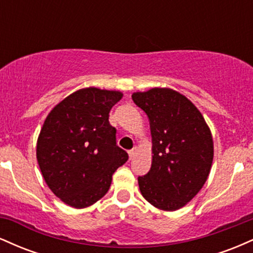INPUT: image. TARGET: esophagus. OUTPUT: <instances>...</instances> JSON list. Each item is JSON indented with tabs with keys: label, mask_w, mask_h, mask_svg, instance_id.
I'll return each mask as SVG.
<instances>
[{
	"label": "esophagus",
	"mask_w": 253,
	"mask_h": 253,
	"mask_svg": "<svg viewBox=\"0 0 253 253\" xmlns=\"http://www.w3.org/2000/svg\"><path fill=\"white\" fill-rule=\"evenodd\" d=\"M135 152H136V149H133V150H130V151H129V152H128L129 159H133V158H134V155H135Z\"/></svg>",
	"instance_id": "1"
}]
</instances>
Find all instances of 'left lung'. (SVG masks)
<instances>
[{
  "instance_id": "obj_1",
  "label": "left lung",
  "mask_w": 253,
  "mask_h": 253,
  "mask_svg": "<svg viewBox=\"0 0 253 253\" xmlns=\"http://www.w3.org/2000/svg\"><path fill=\"white\" fill-rule=\"evenodd\" d=\"M132 100L146 113L152 136L151 169L138 177L141 195L158 210H179L210 176L214 156L210 127L195 104L173 89L136 91Z\"/></svg>"
}]
</instances>
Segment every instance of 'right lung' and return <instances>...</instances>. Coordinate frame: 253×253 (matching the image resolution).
I'll return each instance as SVG.
<instances>
[{
    "instance_id": "obj_1",
    "label": "right lung",
    "mask_w": 253,
    "mask_h": 253,
    "mask_svg": "<svg viewBox=\"0 0 253 253\" xmlns=\"http://www.w3.org/2000/svg\"><path fill=\"white\" fill-rule=\"evenodd\" d=\"M123 98L118 90L83 88L54 106L37 141L46 184L70 207H89L106 195L112 176L128 159L117 146L109 112Z\"/></svg>"
}]
</instances>
